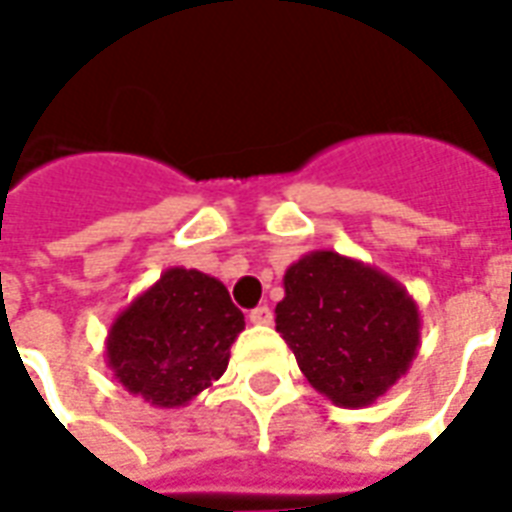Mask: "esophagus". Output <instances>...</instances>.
Returning <instances> with one entry per match:
<instances>
[{
  "label": "esophagus",
  "mask_w": 512,
  "mask_h": 512,
  "mask_svg": "<svg viewBox=\"0 0 512 512\" xmlns=\"http://www.w3.org/2000/svg\"><path fill=\"white\" fill-rule=\"evenodd\" d=\"M249 323L271 325L274 323V312H271L268 306H257V309H252V312H249Z\"/></svg>",
  "instance_id": "obj_1"
}]
</instances>
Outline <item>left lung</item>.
Listing matches in <instances>:
<instances>
[{
  "mask_svg": "<svg viewBox=\"0 0 512 512\" xmlns=\"http://www.w3.org/2000/svg\"><path fill=\"white\" fill-rule=\"evenodd\" d=\"M276 331L314 391L336 407L358 410L410 372L420 347V312L380 268L314 249L285 271Z\"/></svg>",
  "mask_w": 512,
  "mask_h": 512,
  "instance_id": "1",
  "label": "left lung"
}]
</instances>
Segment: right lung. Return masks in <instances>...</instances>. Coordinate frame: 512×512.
Wrapping results in <instances>:
<instances>
[{
    "instance_id": "1",
    "label": "right lung",
    "mask_w": 512,
    "mask_h": 512,
    "mask_svg": "<svg viewBox=\"0 0 512 512\" xmlns=\"http://www.w3.org/2000/svg\"><path fill=\"white\" fill-rule=\"evenodd\" d=\"M241 331L244 314L219 279L173 266L113 320L105 363L151 407H187L225 374Z\"/></svg>"
}]
</instances>
